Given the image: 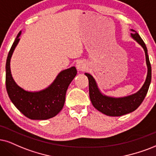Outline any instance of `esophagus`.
<instances>
[{
    "mask_svg": "<svg viewBox=\"0 0 156 156\" xmlns=\"http://www.w3.org/2000/svg\"><path fill=\"white\" fill-rule=\"evenodd\" d=\"M76 68L78 70H83L86 68V63L83 62V61H78L76 63Z\"/></svg>",
    "mask_w": 156,
    "mask_h": 156,
    "instance_id": "34e87169",
    "label": "esophagus"
}]
</instances>
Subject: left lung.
Returning a JSON list of instances; mask_svg holds the SVG:
<instances>
[{
	"instance_id": "obj_1",
	"label": "left lung",
	"mask_w": 156,
	"mask_h": 156,
	"mask_svg": "<svg viewBox=\"0 0 156 156\" xmlns=\"http://www.w3.org/2000/svg\"><path fill=\"white\" fill-rule=\"evenodd\" d=\"M131 31V37L135 39L138 44L143 47L145 53V59L147 67V74L145 83L138 91L133 95L125 96L122 98H114L102 94L98 89L95 79L89 73H85L88 78V86H89V96L93 106L101 113L111 117H119L133 112L139 107L143 101L148 90L150 84L151 82V66L147 55V50L145 42L137 34V31L133 29Z\"/></svg>"
}]
</instances>
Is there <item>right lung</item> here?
Segmentation results:
<instances>
[{"mask_svg":"<svg viewBox=\"0 0 156 156\" xmlns=\"http://www.w3.org/2000/svg\"><path fill=\"white\" fill-rule=\"evenodd\" d=\"M19 33L8 55L5 65V86L10 99L23 115L31 119L44 120L56 116L63 107L66 94L70 83L77 74L75 67L62 70L49 87L37 92L23 90L16 83L11 75L10 61L19 43Z\"/></svg>","mask_w":156,"mask_h":156,"instance_id":"1","label":"right lung"}]
</instances>
